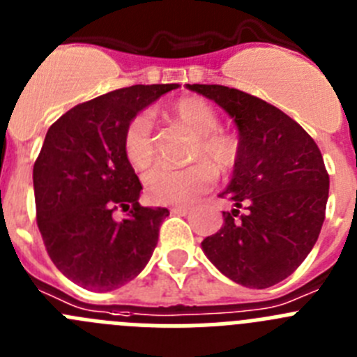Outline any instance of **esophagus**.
Here are the masks:
<instances>
[{
  "label": "esophagus",
  "mask_w": 357,
  "mask_h": 357,
  "mask_svg": "<svg viewBox=\"0 0 357 357\" xmlns=\"http://www.w3.org/2000/svg\"><path fill=\"white\" fill-rule=\"evenodd\" d=\"M189 211H191V208L185 207V205H178V207H173V208H172V214L185 215V214H189Z\"/></svg>",
  "instance_id": "34e87169"
}]
</instances>
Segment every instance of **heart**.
<instances>
[{
  "label": "heart",
  "instance_id": "1",
  "mask_svg": "<svg viewBox=\"0 0 357 357\" xmlns=\"http://www.w3.org/2000/svg\"><path fill=\"white\" fill-rule=\"evenodd\" d=\"M166 114L195 134L189 157L196 162L178 169L162 166L152 169L145 176V189L155 204L185 205L214 184V169L227 175L237 166L241 146L234 136L219 130L218 113L204 99L182 97L166 107ZM122 145L127 161L134 169L142 172L152 165L155 159V143L150 113L139 111L127 122Z\"/></svg>",
  "mask_w": 357,
  "mask_h": 357
}]
</instances>
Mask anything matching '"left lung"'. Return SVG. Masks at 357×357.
Instances as JSON below:
<instances>
[{
  "instance_id": "obj_1",
  "label": "left lung",
  "mask_w": 357,
  "mask_h": 357,
  "mask_svg": "<svg viewBox=\"0 0 357 357\" xmlns=\"http://www.w3.org/2000/svg\"><path fill=\"white\" fill-rule=\"evenodd\" d=\"M214 100L238 129L241 155L230 185L235 204L218 234L202 243L225 276L251 289L289 278L319 238L329 196V173L313 138L273 104L237 88L188 84Z\"/></svg>"
}]
</instances>
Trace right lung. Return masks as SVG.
<instances>
[{
  "label": "right lung",
  "mask_w": 357,
  "mask_h": 357,
  "mask_svg": "<svg viewBox=\"0 0 357 357\" xmlns=\"http://www.w3.org/2000/svg\"><path fill=\"white\" fill-rule=\"evenodd\" d=\"M176 86L109 91L68 109L45 134L33 166L37 225L52 264L83 289L126 285L155 250L169 212L139 205L142 184L122 139L134 114Z\"/></svg>",
  "instance_id": "right-lung-1"
}]
</instances>
